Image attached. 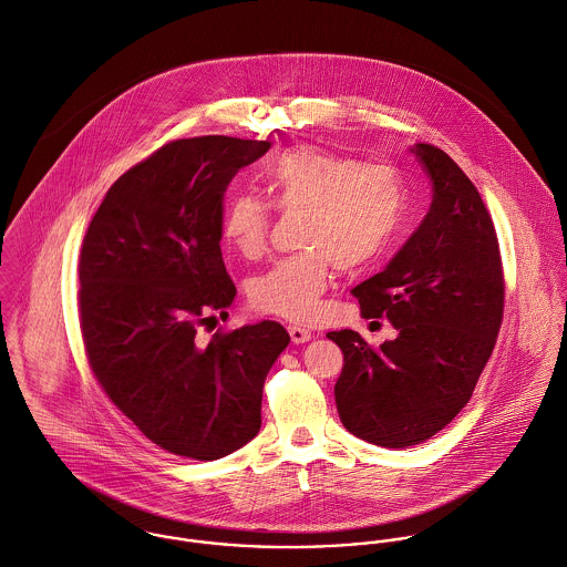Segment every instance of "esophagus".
Wrapping results in <instances>:
<instances>
[{"label": "esophagus", "instance_id": "obj_1", "mask_svg": "<svg viewBox=\"0 0 567 567\" xmlns=\"http://www.w3.org/2000/svg\"><path fill=\"white\" fill-rule=\"evenodd\" d=\"M289 336H291L293 343H305V341L316 338L309 329H302V327H289Z\"/></svg>", "mask_w": 567, "mask_h": 567}]
</instances>
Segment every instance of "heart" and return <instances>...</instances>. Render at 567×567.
Listing matches in <instances>:
<instances>
[{"label": "heart", "instance_id": "obj_1", "mask_svg": "<svg viewBox=\"0 0 567 567\" xmlns=\"http://www.w3.org/2000/svg\"><path fill=\"white\" fill-rule=\"evenodd\" d=\"M269 204L302 210L305 251L282 258L254 278L251 302L291 322H309L320 311L333 265L357 269L377 258L405 221L408 193L390 166L361 164L322 146H296L265 162L260 171ZM269 206L251 193L226 204L221 234L240 256L265 249Z\"/></svg>", "mask_w": 567, "mask_h": 567}]
</instances>
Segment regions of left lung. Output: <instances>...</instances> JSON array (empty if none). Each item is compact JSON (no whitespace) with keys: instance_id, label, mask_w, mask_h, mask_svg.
Masks as SVG:
<instances>
[{"instance_id":"1","label":"left lung","mask_w":567,"mask_h":567,"mask_svg":"<svg viewBox=\"0 0 567 567\" xmlns=\"http://www.w3.org/2000/svg\"><path fill=\"white\" fill-rule=\"evenodd\" d=\"M410 151L432 179V206L381 274L352 289L363 318H385L396 338L370 348L354 331L327 338L343 352L336 403L361 441L419 445L468 403L504 311L502 258L491 215L452 157Z\"/></svg>"}]
</instances>
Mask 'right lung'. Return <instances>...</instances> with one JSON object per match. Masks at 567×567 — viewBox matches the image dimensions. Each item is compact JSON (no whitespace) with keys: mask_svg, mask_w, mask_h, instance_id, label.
Segmentation results:
<instances>
[{"mask_svg":"<svg viewBox=\"0 0 567 567\" xmlns=\"http://www.w3.org/2000/svg\"><path fill=\"white\" fill-rule=\"evenodd\" d=\"M269 148L227 135L171 142L115 182L87 227L79 302L92 370L166 452L217 460L260 430L262 385L289 333L271 320L208 343L197 331L236 296L221 256L227 186Z\"/></svg>","mask_w":567,"mask_h":567,"instance_id":"1","label":"right lung"}]
</instances>
